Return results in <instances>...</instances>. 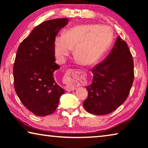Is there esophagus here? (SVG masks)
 Returning <instances> with one entry per match:
<instances>
[{
	"label": "esophagus",
	"instance_id": "1",
	"mask_svg": "<svg viewBox=\"0 0 148 148\" xmlns=\"http://www.w3.org/2000/svg\"><path fill=\"white\" fill-rule=\"evenodd\" d=\"M74 73V70L73 69H68L66 71V73H65V79L66 82H68L69 79L71 75L73 73ZM65 89L66 91H68V92H71V91H73L76 89L75 87L74 86H73L71 84H67L65 87Z\"/></svg>",
	"mask_w": 148,
	"mask_h": 148
}]
</instances>
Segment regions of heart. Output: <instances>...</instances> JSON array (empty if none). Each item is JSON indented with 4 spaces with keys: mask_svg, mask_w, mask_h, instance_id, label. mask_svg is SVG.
I'll return each instance as SVG.
<instances>
[{
    "mask_svg": "<svg viewBox=\"0 0 148 148\" xmlns=\"http://www.w3.org/2000/svg\"><path fill=\"white\" fill-rule=\"evenodd\" d=\"M113 32L106 25H83L64 32L54 40V52L64 61L74 50L76 60L83 65H91L98 61L110 46Z\"/></svg>",
    "mask_w": 148,
    "mask_h": 148,
    "instance_id": "1",
    "label": "heart"
}]
</instances>
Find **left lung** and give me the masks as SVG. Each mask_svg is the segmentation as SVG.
I'll use <instances>...</instances> for the list:
<instances>
[{
  "instance_id": "1",
  "label": "left lung",
  "mask_w": 148,
  "mask_h": 148,
  "mask_svg": "<svg viewBox=\"0 0 148 148\" xmlns=\"http://www.w3.org/2000/svg\"><path fill=\"white\" fill-rule=\"evenodd\" d=\"M92 72L94 78L86 88L84 108L94 114H109L127 100L134 80L133 60L127 42L119 36L109 55Z\"/></svg>"
}]
</instances>
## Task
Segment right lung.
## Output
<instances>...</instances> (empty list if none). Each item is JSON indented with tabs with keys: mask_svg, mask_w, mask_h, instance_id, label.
<instances>
[{
	"mask_svg": "<svg viewBox=\"0 0 148 148\" xmlns=\"http://www.w3.org/2000/svg\"><path fill=\"white\" fill-rule=\"evenodd\" d=\"M67 18L42 22L32 30L18 48L13 66L16 94L26 108L44 116L54 112L64 90L54 80V40Z\"/></svg>",
	"mask_w": 148,
	"mask_h": 148,
	"instance_id": "right-lung-1",
	"label": "right lung"
}]
</instances>
